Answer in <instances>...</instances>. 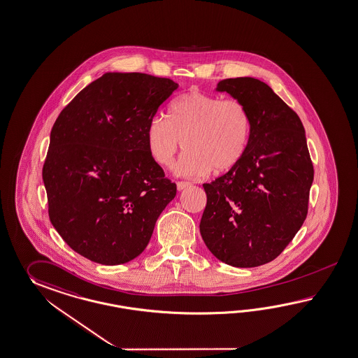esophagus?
Here are the masks:
<instances>
[{
	"label": "esophagus",
	"instance_id": "34e87169",
	"mask_svg": "<svg viewBox=\"0 0 358 358\" xmlns=\"http://www.w3.org/2000/svg\"><path fill=\"white\" fill-rule=\"evenodd\" d=\"M190 186V182H185V181H178L177 182V190L178 192H181L183 189H186V187H189Z\"/></svg>",
	"mask_w": 358,
	"mask_h": 358
}]
</instances>
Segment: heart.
<instances>
[{"label": "heart", "instance_id": "obj_1", "mask_svg": "<svg viewBox=\"0 0 358 358\" xmlns=\"http://www.w3.org/2000/svg\"><path fill=\"white\" fill-rule=\"evenodd\" d=\"M251 131L252 117L242 101L192 90L176 98L166 119H151L148 152L157 164L171 168L183 145L187 152L176 166V173L199 178L212 168L224 172L236 166L248 148Z\"/></svg>", "mask_w": 358, "mask_h": 358}]
</instances>
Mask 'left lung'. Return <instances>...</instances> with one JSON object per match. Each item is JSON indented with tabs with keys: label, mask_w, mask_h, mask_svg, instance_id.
<instances>
[{
	"label": "left lung",
	"mask_w": 358,
	"mask_h": 358,
	"mask_svg": "<svg viewBox=\"0 0 358 358\" xmlns=\"http://www.w3.org/2000/svg\"><path fill=\"white\" fill-rule=\"evenodd\" d=\"M216 90L247 106L252 131L236 166L203 185L201 238L220 262L255 268L279 256L304 224L313 164L303 122L268 84L236 78Z\"/></svg>",
	"instance_id": "obj_1"
}]
</instances>
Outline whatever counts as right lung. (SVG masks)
Listing matches in <instances>:
<instances>
[{"label": "right lung", "mask_w": 358, "mask_h": 358, "mask_svg": "<svg viewBox=\"0 0 358 358\" xmlns=\"http://www.w3.org/2000/svg\"><path fill=\"white\" fill-rule=\"evenodd\" d=\"M178 87L140 72H107L52 125L43 168L52 227L75 252L102 265L143 252L177 186L150 157L148 127Z\"/></svg>", "instance_id": "1"}]
</instances>
